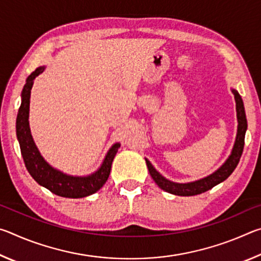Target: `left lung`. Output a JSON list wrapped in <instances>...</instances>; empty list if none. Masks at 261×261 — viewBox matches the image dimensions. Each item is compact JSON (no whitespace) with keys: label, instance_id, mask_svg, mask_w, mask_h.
<instances>
[{"label":"left lung","instance_id":"1","mask_svg":"<svg viewBox=\"0 0 261 261\" xmlns=\"http://www.w3.org/2000/svg\"><path fill=\"white\" fill-rule=\"evenodd\" d=\"M232 94L235 95V101H236L238 126H237V136H236L235 144H233L231 154L227 159V161L224 162L218 170L214 171L213 174L208 175L207 177L194 180V182H190V183H175L163 177L160 173H158L155 168L152 166V163L149 162L147 159H145V160H146V165H147L149 174H151L154 182L159 185V188H161L162 190H165V191L169 192L171 194H176V196H184V197L196 196V194H200L202 192L208 191V190H211L212 188H214L215 185H218L221 182H223V180H226L229 176L232 174V171L235 170V168L237 167L238 162H240V159L242 156L243 148H244L245 132L247 129V122H246L243 100L241 98L240 93H238L236 90H232Z\"/></svg>","mask_w":261,"mask_h":261}]
</instances>
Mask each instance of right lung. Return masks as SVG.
Listing matches in <instances>:
<instances>
[{
  "mask_svg": "<svg viewBox=\"0 0 261 261\" xmlns=\"http://www.w3.org/2000/svg\"><path fill=\"white\" fill-rule=\"evenodd\" d=\"M45 67H39L26 79V84L21 91V103L16 120L17 138L19 141L20 152L23 155L26 169L30 175L42 187L60 197L83 198L93 194L103 187L109 177L112 163L121 145L114 144L106 155L102 165L95 173L88 176H71L53 168L41 156L35 146L29 124L30 98L35 77L43 72Z\"/></svg>",
  "mask_w": 261,
  "mask_h": 261,
  "instance_id": "right-lung-1",
  "label": "right lung"
}]
</instances>
